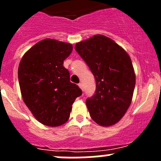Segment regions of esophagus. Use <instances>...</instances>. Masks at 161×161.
Segmentation results:
<instances>
[{"mask_svg":"<svg viewBox=\"0 0 161 161\" xmlns=\"http://www.w3.org/2000/svg\"><path fill=\"white\" fill-rule=\"evenodd\" d=\"M79 88L81 89V90H83V86H82V83H79Z\"/></svg>","mask_w":161,"mask_h":161,"instance_id":"obj_1","label":"esophagus"}]
</instances>
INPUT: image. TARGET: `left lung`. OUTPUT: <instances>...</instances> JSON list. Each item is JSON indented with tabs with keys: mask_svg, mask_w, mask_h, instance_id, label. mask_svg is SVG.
<instances>
[{
	"mask_svg": "<svg viewBox=\"0 0 161 161\" xmlns=\"http://www.w3.org/2000/svg\"><path fill=\"white\" fill-rule=\"evenodd\" d=\"M75 49L95 77V94L86 100L90 117L101 126L116 124L130 106L136 86L130 57L114 40L103 35L77 43Z\"/></svg>",
	"mask_w": 161,
	"mask_h": 161,
	"instance_id": "8db88e82",
	"label": "left lung"
}]
</instances>
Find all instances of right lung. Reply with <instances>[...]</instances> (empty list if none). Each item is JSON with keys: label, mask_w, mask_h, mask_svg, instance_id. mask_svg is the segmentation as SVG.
Instances as JSON below:
<instances>
[{"label": "right lung", "mask_w": 161, "mask_h": 161, "mask_svg": "<svg viewBox=\"0 0 161 161\" xmlns=\"http://www.w3.org/2000/svg\"><path fill=\"white\" fill-rule=\"evenodd\" d=\"M72 49L71 43L45 39L32 47L19 63L18 75L24 103L44 125L64 124L73 103L82 95L63 66Z\"/></svg>", "instance_id": "1"}]
</instances>
